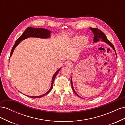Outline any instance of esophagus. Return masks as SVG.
<instances>
[{
  "mask_svg": "<svg viewBox=\"0 0 125 125\" xmlns=\"http://www.w3.org/2000/svg\"><path fill=\"white\" fill-rule=\"evenodd\" d=\"M64 64H65V66H71L72 65V63L70 62H69V61L66 62Z\"/></svg>",
  "mask_w": 125,
  "mask_h": 125,
  "instance_id": "1",
  "label": "esophagus"
}]
</instances>
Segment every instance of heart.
Segmentation results:
<instances>
[{
  "mask_svg": "<svg viewBox=\"0 0 125 125\" xmlns=\"http://www.w3.org/2000/svg\"><path fill=\"white\" fill-rule=\"evenodd\" d=\"M71 44L73 45H80L82 42V45L83 47H85L88 44V41L84 39V37L83 36H75L71 40Z\"/></svg>",
  "mask_w": 125,
  "mask_h": 125,
  "instance_id": "1",
  "label": "heart"
}]
</instances>
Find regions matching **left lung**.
Instances as JSON below:
<instances>
[{
  "label": "left lung",
  "instance_id": "8db88e82",
  "mask_svg": "<svg viewBox=\"0 0 125 125\" xmlns=\"http://www.w3.org/2000/svg\"><path fill=\"white\" fill-rule=\"evenodd\" d=\"M90 29L91 30L92 32L94 34V38H93V41L94 43H96L97 42H99L100 40H101L102 41L106 43V44H107L108 45H109L111 47H112V48L114 50V51L115 52L116 55H116V52L115 51V49L114 48V45H113L110 41H109L107 39L106 36L105 35V34L102 32V31H101L100 30L98 29L97 28H90ZM71 86H72V89H73V91L74 93L76 94V95L79 96V97H81L80 96H79L78 94L76 93V92L75 91V90H74L73 88V80H72V78H71Z\"/></svg>",
  "mask_w": 125,
  "mask_h": 125
}]
</instances>
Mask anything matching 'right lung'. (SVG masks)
<instances>
[{
  "label": "right lung",
  "mask_w": 125,
  "mask_h": 125,
  "mask_svg": "<svg viewBox=\"0 0 125 125\" xmlns=\"http://www.w3.org/2000/svg\"><path fill=\"white\" fill-rule=\"evenodd\" d=\"M51 33V31H50V30L45 29L44 28H31V27L28 28L25 30V31L23 33V34H22L17 40L16 42H15V44L13 45L12 50H11L10 57L12 56L13 51L14 50L15 48H16L18 46V45L20 44V43L22 41H23L26 39L28 38V37H37V38H41V39L50 38ZM61 68H62V67L60 68L55 73V74L53 75V76H52V78L51 88L46 93H45V94H43V95H40V96H29V95H26V96L28 97H30L31 98H40V97H43V96L48 94L49 92H50L52 90V86H53V83H54V81L55 80V78L57 75V74L58 73H59L60 70L61 69Z\"/></svg>",
  "instance_id": "obj_1"
}]
</instances>
